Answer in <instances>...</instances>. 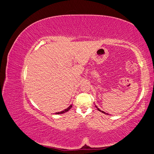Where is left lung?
Segmentation results:
<instances>
[{"mask_svg":"<svg viewBox=\"0 0 154 154\" xmlns=\"http://www.w3.org/2000/svg\"><path fill=\"white\" fill-rule=\"evenodd\" d=\"M95 106H96V108H97V110H99L100 112H102V113H103V114H108L107 113H105L104 111H102V110H101L99 108H97V106H96V105H95Z\"/></svg>","mask_w":154,"mask_h":154,"instance_id":"obj_1","label":"left lung"}]
</instances>
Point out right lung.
Returning a JSON list of instances; mask_svg holds the SVG:
<instances>
[{
    "instance_id": "add662e5",
    "label": "right lung",
    "mask_w": 154,
    "mask_h": 154,
    "mask_svg": "<svg viewBox=\"0 0 154 154\" xmlns=\"http://www.w3.org/2000/svg\"><path fill=\"white\" fill-rule=\"evenodd\" d=\"M72 105H70L68 108H67L66 109H65L64 110H63V111H61V112H56L55 113V114H63V113H65V112H67V111H69L70 109H71V108H72Z\"/></svg>"
}]
</instances>
